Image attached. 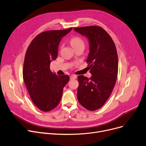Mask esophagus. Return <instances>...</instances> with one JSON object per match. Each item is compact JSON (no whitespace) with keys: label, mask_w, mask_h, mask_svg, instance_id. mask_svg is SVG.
<instances>
[{"label":"esophagus","mask_w":146,"mask_h":146,"mask_svg":"<svg viewBox=\"0 0 146 146\" xmlns=\"http://www.w3.org/2000/svg\"><path fill=\"white\" fill-rule=\"evenodd\" d=\"M77 78V76L75 75H72L70 76V78L71 79H76Z\"/></svg>","instance_id":"34e87169"}]
</instances>
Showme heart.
<instances>
[{"label":"heart","mask_w":146,"mask_h":146,"mask_svg":"<svg viewBox=\"0 0 146 146\" xmlns=\"http://www.w3.org/2000/svg\"><path fill=\"white\" fill-rule=\"evenodd\" d=\"M70 43L71 45L73 48H75L76 46H84V43L82 39L80 37L78 36H75L72 38L70 40Z\"/></svg>","instance_id":"b5f03b06"}]
</instances>
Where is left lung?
<instances>
[{
  "mask_svg": "<svg viewBox=\"0 0 146 146\" xmlns=\"http://www.w3.org/2000/svg\"><path fill=\"white\" fill-rule=\"evenodd\" d=\"M87 37L90 52L87 62L92 75L90 78L79 75L77 98L80 104L95 111L104 104L115 85L118 74V56L114 43L101 27L90 26L74 28Z\"/></svg>",
  "mask_w": 146,
  "mask_h": 146,
  "instance_id": "8db88e82",
  "label": "left lung"
}]
</instances>
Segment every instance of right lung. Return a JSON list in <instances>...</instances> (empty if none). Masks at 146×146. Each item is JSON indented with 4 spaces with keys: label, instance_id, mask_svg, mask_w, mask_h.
I'll return each instance as SVG.
<instances>
[{
    "label": "right lung",
    "instance_id": "right-lung-1",
    "mask_svg": "<svg viewBox=\"0 0 146 146\" xmlns=\"http://www.w3.org/2000/svg\"><path fill=\"white\" fill-rule=\"evenodd\" d=\"M72 28L48 31L33 39L26 53L23 78L33 104L42 111H51L61 101L63 88L70 76L57 75L50 70V64L58 56L61 39Z\"/></svg>",
    "mask_w": 146,
    "mask_h": 146
}]
</instances>
